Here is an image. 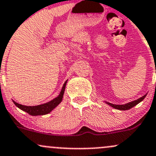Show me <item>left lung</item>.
I'll return each instance as SVG.
<instances>
[{"label": "left lung", "mask_w": 156, "mask_h": 156, "mask_svg": "<svg viewBox=\"0 0 156 156\" xmlns=\"http://www.w3.org/2000/svg\"><path fill=\"white\" fill-rule=\"evenodd\" d=\"M146 96H147V94H145L144 96H142V97L139 98L138 99L134 100V101H131V102L126 103L125 105H114V104H111V103H109V102H106V103H107L108 105H109L110 106H111V107L115 108V109L121 110V111H126V110H129L130 108L134 107L136 105H137L138 103H140V101H143L144 98L146 97Z\"/></svg>", "instance_id": "obj_1"}]
</instances>
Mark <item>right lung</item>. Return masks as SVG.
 <instances>
[{"label":"right lung","instance_id":"add662e5","mask_svg":"<svg viewBox=\"0 0 156 156\" xmlns=\"http://www.w3.org/2000/svg\"><path fill=\"white\" fill-rule=\"evenodd\" d=\"M67 81H65L64 84H63V87H62L61 91H60V94L57 97L55 98L54 99H52L51 101H48V102L45 103V104L39 105L37 106H26V105H22L19 104V103L16 102L15 101H12L13 103L17 106L18 108H20L22 111H25L27 114H29L31 116H39V115H45V114H48L53 109H55V108L60 104L62 101L63 99V94H64L65 91V87L66 85Z\"/></svg>","mask_w":156,"mask_h":156}]
</instances>
